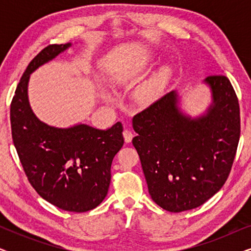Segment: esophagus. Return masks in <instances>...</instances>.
<instances>
[{"instance_id":"obj_1","label":"esophagus","mask_w":251,"mask_h":251,"mask_svg":"<svg viewBox=\"0 0 251 251\" xmlns=\"http://www.w3.org/2000/svg\"><path fill=\"white\" fill-rule=\"evenodd\" d=\"M123 137H125V142L126 143H130L132 140V137H133V133L131 130H128L126 129L125 131H123Z\"/></svg>"}]
</instances>
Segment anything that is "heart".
<instances>
[{
	"mask_svg": "<svg viewBox=\"0 0 251 251\" xmlns=\"http://www.w3.org/2000/svg\"><path fill=\"white\" fill-rule=\"evenodd\" d=\"M168 70H161L160 72L154 75L149 82L142 85L137 92V99L140 102H150L155 99L166 84L168 78Z\"/></svg>",
	"mask_w": 251,
	"mask_h": 251,
	"instance_id": "obj_1",
	"label": "heart"
}]
</instances>
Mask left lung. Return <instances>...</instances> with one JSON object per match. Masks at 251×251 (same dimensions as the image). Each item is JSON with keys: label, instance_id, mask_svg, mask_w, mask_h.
<instances>
[{"label": "left lung", "instance_id": "left-lung-1", "mask_svg": "<svg viewBox=\"0 0 251 251\" xmlns=\"http://www.w3.org/2000/svg\"><path fill=\"white\" fill-rule=\"evenodd\" d=\"M212 104L200 118L178 108L171 91L137 113L132 126L149 193L164 210L200 207L225 184L240 139V107L225 75H209Z\"/></svg>", "mask_w": 251, "mask_h": 251}]
</instances>
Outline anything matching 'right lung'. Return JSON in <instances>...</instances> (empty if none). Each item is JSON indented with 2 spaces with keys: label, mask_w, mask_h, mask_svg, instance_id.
<instances>
[{
  "label": "right lung",
  "mask_w": 251,
  "mask_h": 251,
  "mask_svg": "<svg viewBox=\"0 0 251 251\" xmlns=\"http://www.w3.org/2000/svg\"><path fill=\"white\" fill-rule=\"evenodd\" d=\"M70 47L50 44L33 58L17 85L10 121L13 144L34 190L63 210L85 212L107 195L112 161L125 143L122 123L107 130L87 125L54 128L36 118L27 96L30 74Z\"/></svg>",
  "instance_id": "add662e5"
}]
</instances>
